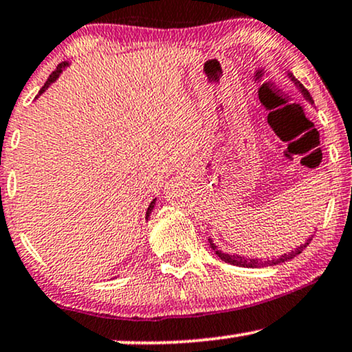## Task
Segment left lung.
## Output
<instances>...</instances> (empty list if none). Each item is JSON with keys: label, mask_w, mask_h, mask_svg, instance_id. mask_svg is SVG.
I'll return each mask as SVG.
<instances>
[{"label": "left lung", "mask_w": 352, "mask_h": 352, "mask_svg": "<svg viewBox=\"0 0 352 352\" xmlns=\"http://www.w3.org/2000/svg\"><path fill=\"white\" fill-rule=\"evenodd\" d=\"M287 76H289V79H291L292 82L296 84L297 89H299V91L302 92L304 99L309 100L310 104H314L310 92L307 91V89L302 86L299 81H297V79L294 78V74L289 73V71H287ZM312 237H314V235H310V237L307 239L304 243H300V245L297 247L296 250H291V252H287V253H283L281 256H273V258H248V256H242V255H230V253L221 252L219 248H217L216 243L212 242V239H208V240H209V247H211L212 250H214L216 255L219 256L222 261H226V263L234 265V266H242V268H265V266H274V265L284 263V261L292 260V258L297 256V255H299V253H302V252L305 250L307 245H309V243H310V240H312Z\"/></svg>", "instance_id": "obj_1"}]
</instances>
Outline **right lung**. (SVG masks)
Masks as SVG:
<instances>
[{
    "instance_id": "obj_1",
    "label": "right lung",
    "mask_w": 352,
    "mask_h": 352,
    "mask_svg": "<svg viewBox=\"0 0 352 352\" xmlns=\"http://www.w3.org/2000/svg\"><path fill=\"white\" fill-rule=\"evenodd\" d=\"M66 66H69V63H68V61H63V63H60V65H58V66H56V69H55V71H53V73L50 74V78H48V79H47V82H45V84H43V87H42V89H40L38 96H40V94H43V92H45V91H47V89H48V87H50V84H53V82H55V81H56V79H58V78H60V74H61V73H63V69L66 68ZM38 96H37V97H38ZM154 204H155V198L153 199V201H151V203H149V206H148V211H146V219H148V217H149V214H151V212H153V209H154Z\"/></svg>"
}]
</instances>
